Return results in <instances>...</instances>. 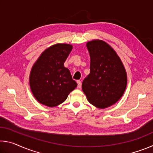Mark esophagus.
Here are the masks:
<instances>
[{"mask_svg": "<svg viewBox=\"0 0 153 153\" xmlns=\"http://www.w3.org/2000/svg\"><path fill=\"white\" fill-rule=\"evenodd\" d=\"M77 88H81V86H82L81 81H79V80H77Z\"/></svg>", "mask_w": 153, "mask_h": 153, "instance_id": "esophagus-1", "label": "esophagus"}]
</instances>
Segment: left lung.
<instances>
[{
  "mask_svg": "<svg viewBox=\"0 0 153 153\" xmlns=\"http://www.w3.org/2000/svg\"><path fill=\"white\" fill-rule=\"evenodd\" d=\"M86 46L90 72L82 82V90L92 105L107 108L122 97L127 85L126 71L115 51L104 41L92 40Z\"/></svg>",
  "mask_w": 153,
  "mask_h": 153,
  "instance_id": "1",
  "label": "left lung"
}]
</instances>
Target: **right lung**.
Here are the masks:
<instances>
[{
    "instance_id": "obj_1",
    "label": "right lung",
    "mask_w": 153,
    "mask_h": 153,
    "mask_svg": "<svg viewBox=\"0 0 153 153\" xmlns=\"http://www.w3.org/2000/svg\"><path fill=\"white\" fill-rule=\"evenodd\" d=\"M72 50L67 44H57L46 49L32 69L31 90L36 100L50 107L61 104L77 86L64 63Z\"/></svg>"
}]
</instances>
